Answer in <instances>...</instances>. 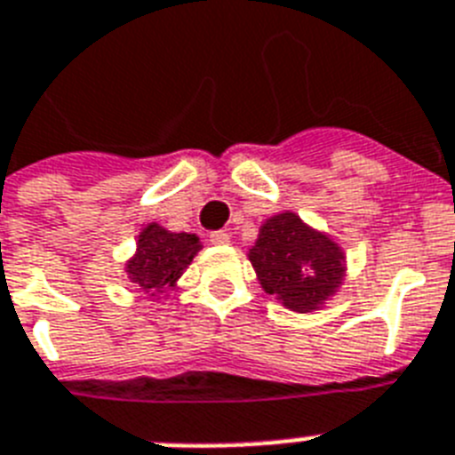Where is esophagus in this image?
Returning a JSON list of instances; mask_svg holds the SVG:
<instances>
[{"instance_id":"34e87169","label":"esophagus","mask_w":455,"mask_h":455,"mask_svg":"<svg viewBox=\"0 0 455 455\" xmlns=\"http://www.w3.org/2000/svg\"><path fill=\"white\" fill-rule=\"evenodd\" d=\"M210 243H212V245H228V243H231V235H228L227 231H212V234H210Z\"/></svg>"}]
</instances>
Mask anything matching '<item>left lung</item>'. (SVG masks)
I'll return each mask as SVG.
<instances>
[{
	"mask_svg": "<svg viewBox=\"0 0 455 455\" xmlns=\"http://www.w3.org/2000/svg\"><path fill=\"white\" fill-rule=\"evenodd\" d=\"M247 259L261 290L294 313L323 308L346 278V252L339 243L290 210L261 224Z\"/></svg>",
	"mask_w": 455,
	"mask_h": 455,
	"instance_id": "1",
	"label": "left lung"
}]
</instances>
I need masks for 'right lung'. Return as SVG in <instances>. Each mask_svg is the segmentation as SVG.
<instances>
[{"label":"right lung","instance_id":"add662e5","mask_svg":"<svg viewBox=\"0 0 455 455\" xmlns=\"http://www.w3.org/2000/svg\"><path fill=\"white\" fill-rule=\"evenodd\" d=\"M201 247L196 234H175L156 221H149L140 231L135 254L124 264L125 275L140 291L161 297L175 290L177 280L182 278Z\"/></svg>","mask_w":455,"mask_h":455}]
</instances>
